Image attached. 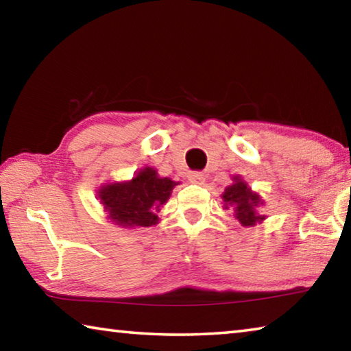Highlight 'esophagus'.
Listing matches in <instances>:
<instances>
[{
	"instance_id": "34e87169",
	"label": "esophagus",
	"mask_w": 351,
	"mask_h": 351,
	"mask_svg": "<svg viewBox=\"0 0 351 351\" xmlns=\"http://www.w3.org/2000/svg\"><path fill=\"white\" fill-rule=\"evenodd\" d=\"M189 181L193 184H203L204 175L201 173V171H192V173H189Z\"/></svg>"
}]
</instances>
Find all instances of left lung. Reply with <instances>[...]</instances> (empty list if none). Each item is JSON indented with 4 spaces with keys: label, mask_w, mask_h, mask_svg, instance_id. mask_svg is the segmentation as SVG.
Masks as SVG:
<instances>
[{
    "label": "left lung",
    "mask_w": 351,
    "mask_h": 351,
    "mask_svg": "<svg viewBox=\"0 0 351 351\" xmlns=\"http://www.w3.org/2000/svg\"><path fill=\"white\" fill-rule=\"evenodd\" d=\"M221 198L224 203V209L232 207L235 218L239 219L241 226H255L266 218L265 215L257 212L258 206L263 204L260 195L252 192L240 176H234V184L226 187Z\"/></svg>",
    "instance_id": "8db88e82"
}]
</instances>
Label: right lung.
Here are the masks:
<instances>
[{
    "mask_svg": "<svg viewBox=\"0 0 351 351\" xmlns=\"http://www.w3.org/2000/svg\"><path fill=\"white\" fill-rule=\"evenodd\" d=\"M175 186L178 182L170 178H161L154 169L145 167L132 181L105 184L99 189L97 198L119 228H148L158 224V212Z\"/></svg>",
    "mask_w": 351,
    "mask_h": 351,
    "instance_id": "add662e5",
    "label": "right lung"
}]
</instances>
